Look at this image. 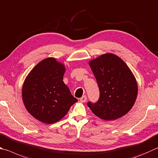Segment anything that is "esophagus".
Masks as SVG:
<instances>
[{"label": "esophagus", "mask_w": 158, "mask_h": 158, "mask_svg": "<svg viewBox=\"0 0 158 158\" xmlns=\"http://www.w3.org/2000/svg\"><path fill=\"white\" fill-rule=\"evenodd\" d=\"M87 99V97L85 95H83L81 98H80V102H85Z\"/></svg>", "instance_id": "esophagus-1"}]
</instances>
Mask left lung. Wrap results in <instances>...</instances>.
Masks as SVG:
<instances>
[{
  "label": "left lung",
  "mask_w": 158,
  "mask_h": 158,
  "mask_svg": "<svg viewBox=\"0 0 158 158\" xmlns=\"http://www.w3.org/2000/svg\"><path fill=\"white\" fill-rule=\"evenodd\" d=\"M97 79L100 96L98 102L87 105L100 119L113 121L124 116L133 106L137 96L135 77L118 56L106 53L89 61Z\"/></svg>",
  "instance_id": "obj_1"
}]
</instances>
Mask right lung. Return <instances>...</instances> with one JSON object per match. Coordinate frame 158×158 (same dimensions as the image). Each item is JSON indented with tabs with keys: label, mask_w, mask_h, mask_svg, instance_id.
I'll use <instances>...</instances> for the list:
<instances>
[{
	"label": "right lung",
	"mask_w": 158,
	"mask_h": 158,
	"mask_svg": "<svg viewBox=\"0 0 158 158\" xmlns=\"http://www.w3.org/2000/svg\"><path fill=\"white\" fill-rule=\"evenodd\" d=\"M65 72L64 64L48 57L37 64L25 79L22 88L25 107L42 123L59 122L77 102L63 81Z\"/></svg>",
	"instance_id": "obj_1"
}]
</instances>
